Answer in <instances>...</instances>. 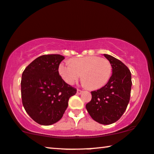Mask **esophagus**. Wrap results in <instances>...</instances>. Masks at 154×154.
Segmentation results:
<instances>
[{
    "mask_svg": "<svg viewBox=\"0 0 154 154\" xmlns=\"http://www.w3.org/2000/svg\"><path fill=\"white\" fill-rule=\"evenodd\" d=\"M82 92V90H79V89H78V90H77V94H81Z\"/></svg>",
    "mask_w": 154,
    "mask_h": 154,
    "instance_id": "34e87169",
    "label": "esophagus"
}]
</instances>
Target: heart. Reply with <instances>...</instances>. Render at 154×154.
Wrapping results in <instances>:
<instances>
[{
	"label": "heart",
	"instance_id": "1",
	"mask_svg": "<svg viewBox=\"0 0 154 154\" xmlns=\"http://www.w3.org/2000/svg\"><path fill=\"white\" fill-rule=\"evenodd\" d=\"M70 62H62L59 66L61 77L69 85L74 83L82 74L84 85L90 90H98L108 82L112 74L110 61L99 56L73 58Z\"/></svg>",
	"mask_w": 154,
	"mask_h": 154
}]
</instances>
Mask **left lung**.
I'll use <instances>...</instances> for the list:
<instances>
[{"instance_id": "1", "label": "left lung", "mask_w": 154, "mask_h": 154, "mask_svg": "<svg viewBox=\"0 0 154 154\" xmlns=\"http://www.w3.org/2000/svg\"><path fill=\"white\" fill-rule=\"evenodd\" d=\"M112 65V74L106 85L91 92L92 100L86 104L91 117L98 123L108 125L115 123L125 112L130 101L131 73L123 62L103 54Z\"/></svg>"}]
</instances>
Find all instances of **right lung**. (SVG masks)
<instances>
[{
    "instance_id": "1",
    "label": "right lung",
    "mask_w": 154,
    "mask_h": 154,
    "mask_svg": "<svg viewBox=\"0 0 154 154\" xmlns=\"http://www.w3.org/2000/svg\"><path fill=\"white\" fill-rule=\"evenodd\" d=\"M64 57L44 55L25 69L21 77L22 103L28 115L37 123L49 126L58 122L76 89L66 83L58 68Z\"/></svg>"
}]
</instances>
